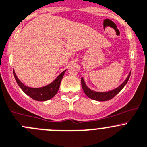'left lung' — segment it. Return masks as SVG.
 Instances as JSON below:
<instances>
[{
	"mask_svg": "<svg viewBox=\"0 0 147 147\" xmlns=\"http://www.w3.org/2000/svg\"><path fill=\"white\" fill-rule=\"evenodd\" d=\"M130 75L131 73L129 74V76H128V77L126 78V79L125 80L124 82H123L121 86H119L118 88H117L114 90H112V91H108V92H96V91H92V90L89 89L85 84V82H84L83 78H81V86H82V88L83 90H84L85 94L88 97V98L98 101H108V100H110L111 99V98H114L117 94H118L121 91V89L124 87V86L126 85V83L129 81Z\"/></svg>",
	"mask_w": 147,
	"mask_h": 147,
	"instance_id": "left-lung-1",
	"label": "left lung"
}]
</instances>
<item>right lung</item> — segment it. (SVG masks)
I'll return each mask as SVG.
<instances>
[{"instance_id": "obj_1", "label": "right lung", "mask_w": 147, "mask_h": 147, "mask_svg": "<svg viewBox=\"0 0 147 147\" xmlns=\"http://www.w3.org/2000/svg\"><path fill=\"white\" fill-rule=\"evenodd\" d=\"M65 72H66V71L62 72L51 84L44 87H41V88H30V87L26 86L18 79L14 71L13 74L17 84H18L20 88L23 90L25 94H27L28 96L33 98V100L38 101H44L51 99L57 94L59 87H60L61 81Z\"/></svg>"}]
</instances>
